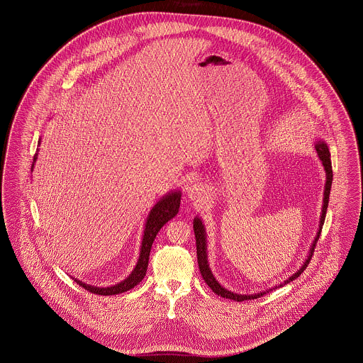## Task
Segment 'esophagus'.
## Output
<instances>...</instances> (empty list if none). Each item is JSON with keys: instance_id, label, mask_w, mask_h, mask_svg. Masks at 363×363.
Wrapping results in <instances>:
<instances>
[{"instance_id": "esophagus-1", "label": "esophagus", "mask_w": 363, "mask_h": 363, "mask_svg": "<svg viewBox=\"0 0 363 363\" xmlns=\"http://www.w3.org/2000/svg\"><path fill=\"white\" fill-rule=\"evenodd\" d=\"M187 199L191 201H203L207 196L204 186L200 182H191V184L187 187Z\"/></svg>"}]
</instances>
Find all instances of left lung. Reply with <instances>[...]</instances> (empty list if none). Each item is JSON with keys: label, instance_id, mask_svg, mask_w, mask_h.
I'll return each mask as SVG.
<instances>
[{"label": "left lung", "instance_id": "8db88e82", "mask_svg": "<svg viewBox=\"0 0 363 363\" xmlns=\"http://www.w3.org/2000/svg\"><path fill=\"white\" fill-rule=\"evenodd\" d=\"M315 151H317V155L320 157L321 163H323V167L325 170V186H324V197H323V208H321V215H320V223H318V230H317V235L311 243V250H309V255H308V259L303 261L302 267L295 272L292 274L288 279H285L282 284H279L278 286H274V288H269V289H265V291H261L259 294H252V295H245V294H235V292H230L228 291L226 288H223L213 277L211 268H209V264H208V256H207V232H206V226L203 223V220L196 216L194 220H193V228H194V235H196V245H197V259H199V267H200V272L204 278V281L207 282L208 286L212 289V292H215L218 296L220 298H226V299H232L235 302H243V301H252V299H257L259 296H262L264 294L275 289V288H281L286 284H289L291 281L296 279L305 269L306 267L309 265L311 262V256L314 253V247L317 245V240L320 238V232L323 229V225H324V219H325V212H327V207H328V200H330V190H331V183H333V167H331V159H330V151H328V147L325 144V141L323 140H317L315 141V145H314Z\"/></svg>", "mask_w": 363, "mask_h": 363}]
</instances>
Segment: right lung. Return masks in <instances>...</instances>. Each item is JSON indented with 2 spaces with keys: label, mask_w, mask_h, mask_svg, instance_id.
<instances>
[{
  "label": "right lung",
  "mask_w": 363,
  "mask_h": 363,
  "mask_svg": "<svg viewBox=\"0 0 363 363\" xmlns=\"http://www.w3.org/2000/svg\"><path fill=\"white\" fill-rule=\"evenodd\" d=\"M40 145V141H39ZM38 159V154L33 156V163H32V170L35 167V162ZM180 199H182V191L180 190H174V191H169L167 194H164L152 209L148 213V218L145 220V228H144V235H143V243H141V250H140V257L134 267V269L131 271V274L121 282L111 285V286H92L89 284H85L77 278H74V281L77 284H79L82 288H85L86 291L96 294V295H117V294H123L127 292L130 289H133L135 285H138L148 269V261H150V253H151V247L152 243L155 240L157 232L160 230V228L170 220L172 218H174L179 212L180 208Z\"/></svg>",
  "instance_id": "obj_1"
}]
</instances>
